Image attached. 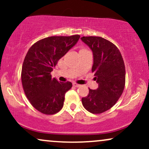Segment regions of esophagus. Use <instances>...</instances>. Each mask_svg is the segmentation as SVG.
I'll use <instances>...</instances> for the list:
<instances>
[{
  "label": "esophagus",
  "mask_w": 149,
  "mask_h": 149,
  "mask_svg": "<svg viewBox=\"0 0 149 149\" xmlns=\"http://www.w3.org/2000/svg\"><path fill=\"white\" fill-rule=\"evenodd\" d=\"M73 86H74V87H76V88H78V87L80 86V85L78 84V83H73Z\"/></svg>",
  "instance_id": "esophagus-1"
}]
</instances>
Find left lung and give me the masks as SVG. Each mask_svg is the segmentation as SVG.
Listing matches in <instances>:
<instances>
[{
	"instance_id": "1",
	"label": "left lung",
	"mask_w": 149,
	"mask_h": 149,
	"mask_svg": "<svg viewBox=\"0 0 149 149\" xmlns=\"http://www.w3.org/2000/svg\"><path fill=\"white\" fill-rule=\"evenodd\" d=\"M80 39L93 53L92 71L98 83L97 90L89 88L88 95L82 98V104L89 112L102 113L113 107L122 95L125 85L124 61L118 48L107 39L99 36Z\"/></svg>"
}]
</instances>
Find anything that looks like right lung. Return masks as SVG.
I'll list each match as a JSON object with an SVG mask.
<instances>
[{
    "label": "right lung",
    "mask_w": 149,
    "mask_h": 149,
    "mask_svg": "<svg viewBox=\"0 0 149 149\" xmlns=\"http://www.w3.org/2000/svg\"><path fill=\"white\" fill-rule=\"evenodd\" d=\"M79 38V35L45 38L35 42L26 54L22 69V86L31 104L42 113L55 114L64 106L65 94L72 83L59 82L52 78L51 72Z\"/></svg>",
    "instance_id": "1"
}]
</instances>
